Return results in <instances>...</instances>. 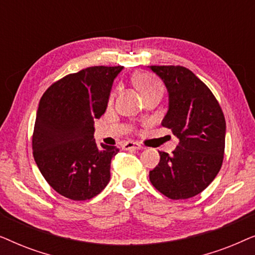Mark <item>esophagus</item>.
I'll return each mask as SVG.
<instances>
[{"label":"esophagus","instance_id":"1","mask_svg":"<svg viewBox=\"0 0 255 255\" xmlns=\"http://www.w3.org/2000/svg\"><path fill=\"white\" fill-rule=\"evenodd\" d=\"M124 149H141L142 146L135 141H127L123 145Z\"/></svg>","mask_w":255,"mask_h":255}]
</instances>
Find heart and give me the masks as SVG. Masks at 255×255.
Listing matches in <instances>:
<instances>
[{
  "label": "heart",
  "instance_id": "b5f03b06",
  "mask_svg": "<svg viewBox=\"0 0 255 255\" xmlns=\"http://www.w3.org/2000/svg\"><path fill=\"white\" fill-rule=\"evenodd\" d=\"M133 82L135 87H137L139 92H140L141 95L144 94L152 92V90L159 89L158 83H156L154 80H153L151 76L147 74H138L133 78ZM110 101H113V96H111Z\"/></svg>",
  "mask_w": 255,
  "mask_h": 255
}]
</instances>
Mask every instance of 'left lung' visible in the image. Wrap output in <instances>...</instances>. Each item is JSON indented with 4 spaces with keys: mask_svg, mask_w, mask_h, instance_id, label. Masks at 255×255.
Instances as JSON below:
<instances>
[{
    "mask_svg": "<svg viewBox=\"0 0 255 255\" xmlns=\"http://www.w3.org/2000/svg\"><path fill=\"white\" fill-rule=\"evenodd\" d=\"M165 83L168 110L161 125L173 131L179 145L173 154L159 152L149 172L155 189L172 200L196 196L210 184L224 158V114L211 90L182 66H149Z\"/></svg>",
    "mask_w": 255,
    "mask_h": 255,
    "instance_id": "obj_1",
    "label": "left lung"
}]
</instances>
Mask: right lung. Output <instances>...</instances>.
Listing matches in <instances>:
<instances>
[{
    "label": "right lung",
    "mask_w": 255,
    "mask_h": 255,
    "mask_svg": "<svg viewBox=\"0 0 255 255\" xmlns=\"http://www.w3.org/2000/svg\"><path fill=\"white\" fill-rule=\"evenodd\" d=\"M123 66H94L66 75L41 97L34 123L33 158L62 196L90 200L110 181L116 146L97 145L94 120L106 113L114 80Z\"/></svg>",
    "instance_id": "add662e5"
}]
</instances>
